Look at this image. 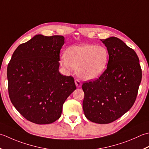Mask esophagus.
Listing matches in <instances>:
<instances>
[{
  "mask_svg": "<svg viewBox=\"0 0 149 149\" xmlns=\"http://www.w3.org/2000/svg\"><path fill=\"white\" fill-rule=\"evenodd\" d=\"M74 82H75L76 86H77V87H80L81 86V81L79 80H78V79H76V80H74Z\"/></svg>",
  "mask_w": 149,
  "mask_h": 149,
  "instance_id": "obj_1",
  "label": "esophagus"
}]
</instances>
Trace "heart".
<instances>
[{"mask_svg": "<svg viewBox=\"0 0 149 149\" xmlns=\"http://www.w3.org/2000/svg\"><path fill=\"white\" fill-rule=\"evenodd\" d=\"M109 51L103 45L82 44L69 47L61 63L65 68L76 69L79 77L95 80L105 71L109 62Z\"/></svg>", "mask_w": 149, "mask_h": 149, "instance_id": "heart-1", "label": "heart"}]
</instances>
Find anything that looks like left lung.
I'll list each match as a JSON object with an SVG mask.
<instances>
[{
	"label": "left lung",
	"instance_id": "left-lung-1",
	"mask_svg": "<svg viewBox=\"0 0 149 149\" xmlns=\"http://www.w3.org/2000/svg\"><path fill=\"white\" fill-rule=\"evenodd\" d=\"M101 41L109 51L107 67L97 80L83 84V110L92 122L107 124L132 107L142 74L138 55L122 40L112 36Z\"/></svg>",
	"mask_w": 149,
	"mask_h": 149
}]
</instances>
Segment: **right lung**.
Returning <instances> with one entry per match:
<instances>
[{
    "label": "right lung",
    "mask_w": 149,
    "mask_h": 149,
    "mask_svg": "<svg viewBox=\"0 0 149 149\" xmlns=\"http://www.w3.org/2000/svg\"><path fill=\"white\" fill-rule=\"evenodd\" d=\"M64 39L36 35L18 46L8 65L11 102L33 123L43 125L59 119L63 103L76 89L73 77L58 70Z\"/></svg>",
    "instance_id": "add662e5"
}]
</instances>
